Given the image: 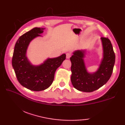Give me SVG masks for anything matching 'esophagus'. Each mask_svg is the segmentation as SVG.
<instances>
[{
	"label": "esophagus",
	"mask_w": 125,
	"mask_h": 125,
	"mask_svg": "<svg viewBox=\"0 0 125 125\" xmlns=\"http://www.w3.org/2000/svg\"><path fill=\"white\" fill-rule=\"evenodd\" d=\"M71 56V54L69 52H67V54H66V58L68 59V58H69Z\"/></svg>",
	"instance_id": "esophagus-1"
}]
</instances>
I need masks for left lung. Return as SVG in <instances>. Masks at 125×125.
Returning a JSON list of instances; mask_svg holds the SVG:
<instances>
[{
	"label": "left lung",
	"mask_w": 125,
	"mask_h": 125,
	"mask_svg": "<svg viewBox=\"0 0 125 125\" xmlns=\"http://www.w3.org/2000/svg\"><path fill=\"white\" fill-rule=\"evenodd\" d=\"M101 41L103 57L95 72L89 73L86 69L84 60L86 50H76L70 57L71 81L79 91L91 92L97 90L106 83L112 75L115 58L112 45L107 38H101Z\"/></svg>",
	"instance_id": "obj_1"
}]
</instances>
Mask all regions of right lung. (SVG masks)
<instances>
[{
	"label": "right lung",
	"mask_w": 125,
	"mask_h": 125,
	"mask_svg": "<svg viewBox=\"0 0 125 125\" xmlns=\"http://www.w3.org/2000/svg\"><path fill=\"white\" fill-rule=\"evenodd\" d=\"M44 28L35 27L18 39L15 44L12 57V67L18 82L23 87L34 91L47 89L54 79L55 71L65 60L63 54L55 58H48L43 63L34 65L26 56L30 42L43 32Z\"/></svg>",
	"instance_id": "1"
}]
</instances>
